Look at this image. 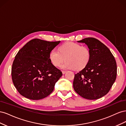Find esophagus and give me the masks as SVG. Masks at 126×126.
Returning <instances> with one entry per match:
<instances>
[{
  "label": "esophagus",
  "mask_w": 126,
  "mask_h": 126,
  "mask_svg": "<svg viewBox=\"0 0 126 126\" xmlns=\"http://www.w3.org/2000/svg\"><path fill=\"white\" fill-rule=\"evenodd\" d=\"M62 72H63V74H65V73H66V71H64V70H63V71H62Z\"/></svg>",
  "instance_id": "34e87169"
}]
</instances>
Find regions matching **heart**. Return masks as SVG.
<instances>
[{
    "label": "heart",
    "instance_id": "1",
    "mask_svg": "<svg viewBox=\"0 0 126 126\" xmlns=\"http://www.w3.org/2000/svg\"><path fill=\"white\" fill-rule=\"evenodd\" d=\"M59 50L53 49L49 54V59L55 67H58L64 60L60 67L63 69L78 70L84 68L89 62L90 51L87 47L74 42H67L60 47Z\"/></svg>",
    "mask_w": 126,
    "mask_h": 126
}]
</instances>
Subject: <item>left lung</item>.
Returning <instances> with one entry per match:
<instances>
[{"label": "left lung", "mask_w": 126, "mask_h": 126, "mask_svg": "<svg viewBox=\"0 0 126 126\" xmlns=\"http://www.w3.org/2000/svg\"><path fill=\"white\" fill-rule=\"evenodd\" d=\"M78 42L88 46L91 56L85 67L75 75L74 89L87 99H97L107 94L115 82L116 62L108 48L99 40L89 37Z\"/></svg>", "instance_id": "left-lung-1"}]
</instances>
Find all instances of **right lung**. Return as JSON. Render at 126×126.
Instances as JSON below:
<instances>
[{
    "label": "right lung",
    "mask_w": 126,
    "mask_h": 126,
    "mask_svg": "<svg viewBox=\"0 0 126 126\" xmlns=\"http://www.w3.org/2000/svg\"><path fill=\"white\" fill-rule=\"evenodd\" d=\"M60 43L33 39L20 49L15 56L11 77L19 94L31 100L49 96L62 77L60 70L49 59V54Z\"/></svg>",
    "instance_id": "obj_1"
}]
</instances>
